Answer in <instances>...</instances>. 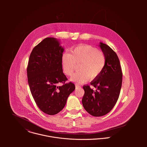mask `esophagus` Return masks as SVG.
<instances>
[{"instance_id":"esophagus-1","label":"esophagus","mask_w":147,"mask_h":147,"mask_svg":"<svg viewBox=\"0 0 147 147\" xmlns=\"http://www.w3.org/2000/svg\"><path fill=\"white\" fill-rule=\"evenodd\" d=\"M75 87H76V88H78L80 87V86L79 84H75Z\"/></svg>"}]
</instances>
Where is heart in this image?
<instances>
[{
    "label": "heart",
    "instance_id": "heart-1",
    "mask_svg": "<svg viewBox=\"0 0 147 147\" xmlns=\"http://www.w3.org/2000/svg\"><path fill=\"white\" fill-rule=\"evenodd\" d=\"M106 64L105 53L91 45H80L70 51V53H64L62 57V65L64 73L71 76L76 64L79 65V71L71 78L76 83H84L89 79L97 78L102 72Z\"/></svg>",
    "mask_w": 147,
    "mask_h": 147
}]
</instances>
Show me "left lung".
Listing matches in <instances>:
<instances>
[{
    "label": "left lung",
    "mask_w": 147,
    "mask_h": 147,
    "mask_svg": "<svg viewBox=\"0 0 147 147\" xmlns=\"http://www.w3.org/2000/svg\"><path fill=\"white\" fill-rule=\"evenodd\" d=\"M100 46L106 56V64L101 74L90 84L83 86L85 93L82 104L85 110L94 117H101L109 113L117 103L122 83V71L115 52L106 44Z\"/></svg>",
    "instance_id": "8db88e82"
}]
</instances>
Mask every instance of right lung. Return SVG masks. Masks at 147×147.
<instances>
[{"label":"right lung","mask_w":147,"mask_h":147,"mask_svg":"<svg viewBox=\"0 0 147 147\" xmlns=\"http://www.w3.org/2000/svg\"><path fill=\"white\" fill-rule=\"evenodd\" d=\"M63 51L58 40L46 38L33 48L27 67L28 82L35 102L43 113L50 115L63 109L75 89L72 82L65 83L67 78L62 69ZM58 83L63 85L58 87Z\"/></svg>","instance_id":"obj_1"}]
</instances>
